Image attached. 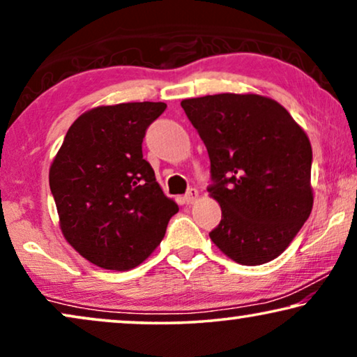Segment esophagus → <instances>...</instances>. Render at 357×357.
Returning <instances> with one entry per match:
<instances>
[{
	"mask_svg": "<svg viewBox=\"0 0 357 357\" xmlns=\"http://www.w3.org/2000/svg\"><path fill=\"white\" fill-rule=\"evenodd\" d=\"M183 199H185V203H187V204H193L198 199V190L197 188H190L187 195L183 197Z\"/></svg>",
	"mask_w": 357,
	"mask_h": 357,
	"instance_id": "34e87169",
	"label": "esophagus"
}]
</instances>
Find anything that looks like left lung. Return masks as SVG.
Wrapping results in <instances>:
<instances>
[{
  "label": "left lung",
  "instance_id": "left-lung-1",
  "mask_svg": "<svg viewBox=\"0 0 357 357\" xmlns=\"http://www.w3.org/2000/svg\"><path fill=\"white\" fill-rule=\"evenodd\" d=\"M211 160L208 192L222 218L209 232L231 260H275L309 219L312 146L284 107L258 94L182 100Z\"/></svg>",
  "mask_w": 357,
  "mask_h": 357
}]
</instances>
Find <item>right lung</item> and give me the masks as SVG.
Instances as JSON below:
<instances>
[{"label":"right lung","mask_w":357,"mask_h":357,"mask_svg":"<svg viewBox=\"0 0 357 357\" xmlns=\"http://www.w3.org/2000/svg\"><path fill=\"white\" fill-rule=\"evenodd\" d=\"M164 102L102 105L77 116L50 165V190L68 243L104 270L138 266L178 211L143 159Z\"/></svg>","instance_id":"obj_1"}]
</instances>
